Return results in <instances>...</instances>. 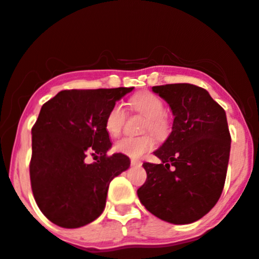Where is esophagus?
I'll return each instance as SVG.
<instances>
[{"label":"esophagus","instance_id":"esophagus-1","mask_svg":"<svg viewBox=\"0 0 259 259\" xmlns=\"http://www.w3.org/2000/svg\"><path fill=\"white\" fill-rule=\"evenodd\" d=\"M132 165H133V166H141L142 163H141V161H140V160L133 159V160H132Z\"/></svg>","mask_w":259,"mask_h":259}]
</instances>
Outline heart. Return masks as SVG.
Listing matches in <instances>:
<instances>
[{"label":"heart","instance_id":"1","mask_svg":"<svg viewBox=\"0 0 259 259\" xmlns=\"http://www.w3.org/2000/svg\"><path fill=\"white\" fill-rule=\"evenodd\" d=\"M130 105L135 111L147 118L146 129L151 130L158 138L163 139L169 134V121L165 117V105L161 99L152 93H141L134 96ZM126 113L123 105L116 104L108 111L105 119V127L111 136H118L125 123ZM155 146L153 135H143L140 138H123L114 143V151L129 158L138 159L152 151Z\"/></svg>","mask_w":259,"mask_h":259}]
</instances>
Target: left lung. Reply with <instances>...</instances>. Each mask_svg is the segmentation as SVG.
<instances>
[{
	"label": "left lung",
	"instance_id": "obj_1",
	"mask_svg": "<svg viewBox=\"0 0 259 259\" xmlns=\"http://www.w3.org/2000/svg\"><path fill=\"white\" fill-rule=\"evenodd\" d=\"M169 105L172 130L157 151L160 164L143 163L140 201L155 217L189 224L204 217L222 194L230 153L226 112L200 87L188 83L153 87Z\"/></svg>",
	"mask_w": 259,
	"mask_h": 259
}]
</instances>
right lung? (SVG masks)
<instances>
[{"label": "right lung", "mask_w": 259, "mask_h": 259, "mask_svg": "<svg viewBox=\"0 0 259 259\" xmlns=\"http://www.w3.org/2000/svg\"><path fill=\"white\" fill-rule=\"evenodd\" d=\"M133 88L62 90L40 108L32 127L30 180L39 210L62 228H79L106 206L110 182L129 169L112 147L105 119ZM93 155L96 162L85 159Z\"/></svg>", "instance_id": "obj_1"}]
</instances>
